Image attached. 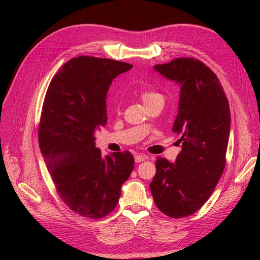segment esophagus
Wrapping results in <instances>:
<instances>
[{"label":"esophagus","mask_w":260,"mask_h":260,"mask_svg":"<svg viewBox=\"0 0 260 260\" xmlns=\"http://www.w3.org/2000/svg\"><path fill=\"white\" fill-rule=\"evenodd\" d=\"M134 157H135V162L136 163H141L143 161H145V159L147 158L145 155H142V154H136Z\"/></svg>","instance_id":"1"}]
</instances>
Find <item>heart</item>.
Masks as SVG:
<instances>
[{"instance_id":"obj_1","label":"heart","mask_w":260,"mask_h":260,"mask_svg":"<svg viewBox=\"0 0 260 260\" xmlns=\"http://www.w3.org/2000/svg\"><path fill=\"white\" fill-rule=\"evenodd\" d=\"M141 98H142L143 103H144V105H146L148 103H152V102H155V101H163V96L161 95V93L157 91H154V90L142 91Z\"/></svg>"}]
</instances>
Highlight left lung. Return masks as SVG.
Returning a JSON list of instances; mask_svg holds the SVG:
<instances>
[{
    "mask_svg": "<svg viewBox=\"0 0 260 260\" xmlns=\"http://www.w3.org/2000/svg\"><path fill=\"white\" fill-rule=\"evenodd\" d=\"M154 70L180 85L173 132L182 151L175 163L157 157L150 189L156 207L171 218L193 214L221 178L230 134L227 96L213 71L199 60L178 58Z\"/></svg>",
    "mask_w": 260,
    "mask_h": 260,
    "instance_id": "left-lung-1",
    "label": "left lung"
}]
</instances>
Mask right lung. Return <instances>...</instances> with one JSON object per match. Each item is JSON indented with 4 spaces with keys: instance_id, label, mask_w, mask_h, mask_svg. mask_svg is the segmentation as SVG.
<instances>
[{
    "instance_id": "1",
    "label": "right lung",
    "mask_w": 260,
    "mask_h": 260,
    "mask_svg": "<svg viewBox=\"0 0 260 260\" xmlns=\"http://www.w3.org/2000/svg\"><path fill=\"white\" fill-rule=\"evenodd\" d=\"M132 68L112 59L74 58L46 93L39 145L60 198L82 217L99 219L112 212L134 168L128 151L103 156L95 142L96 131L107 123L109 86Z\"/></svg>"
}]
</instances>
